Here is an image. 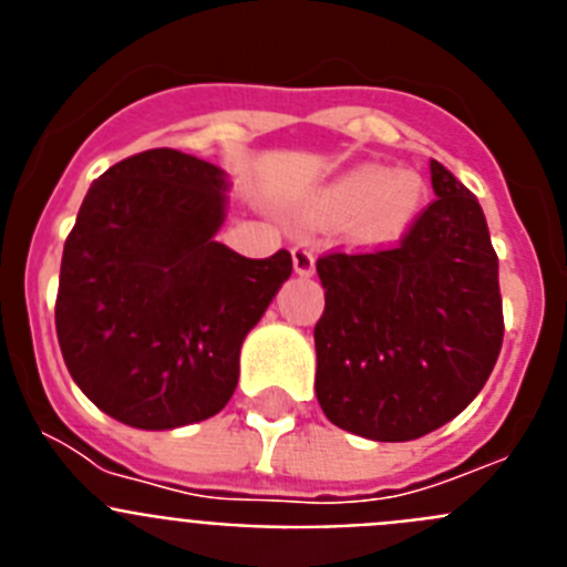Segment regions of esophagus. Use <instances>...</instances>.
<instances>
[{
    "label": "esophagus",
    "instance_id": "esophagus-1",
    "mask_svg": "<svg viewBox=\"0 0 567 567\" xmlns=\"http://www.w3.org/2000/svg\"><path fill=\"white\" fill-rule=\"evenodd\" d=\"M292 264H295V272L309 278V275L315 272V252L309 247H303V244H298V247L292 249Z\"/></svg>",
    "mask_w": 567,
    "mask_h": 567
}]
</instances>
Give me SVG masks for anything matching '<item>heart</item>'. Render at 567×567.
<instances>
[{
    "label": "heart",
    "instance_id": "b5f03b06",
    "mask_svg": "<svg viewBox=\"0 0 567 567\" xmlns=\"http://www.w3.org/2000/svg\"><path fill=\"white\" fill-rule=\"evenodd\" d=\"M423 178L414 173H385L363 164L332 182L320 184L303 198L307 221L338 224L352 218V229L365 244H385L409 229L423 204Z\"/></svg>",
    "mask_w": 567,
    "mask_h": 567
}]
</instances>
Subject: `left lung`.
<instances>
[{
    "mask_svg": "<svg viewBox=\"0 0 567 567\" xmlns=\"http://www.w3.org/2000/svg\"><path fill=\"white\" fill-rule=\"evenodd\" d=\"M434 198L374 252L318 258V403L338 429L405 443L457 417L503 346L499 264L474 193L432 162Z\"/></svg>",
    "mask_w": 567,
    "mask_h": 567,
    "instance_id": "obj_1",
    "label": "left lung"
}]
</instances>
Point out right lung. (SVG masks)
<instances>
[{
	"label": "right lung",
	"instance_id": "add662e5",
	"mask_svg": "<svg viewBox=\"0 0 567 567\" xmlns=\"http://www.w3.org/2000/svg\"><path fill=\"white\" fill-rule=\"evenodd\" d=\"M227 175L178 150L99 175L64 240L56 334L70 378L104 414L147 432L218 414L240 343L292 275V255L215 240Z\"/></svg>",
	"mask_w": 567,
	"mask_h": 567
}]
</instances>
